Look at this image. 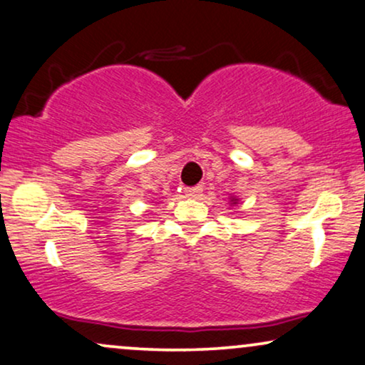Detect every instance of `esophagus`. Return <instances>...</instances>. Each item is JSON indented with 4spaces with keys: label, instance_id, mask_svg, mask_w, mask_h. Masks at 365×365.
<instances>
[{
    "label": "esophagus",
    "instance_id": "34e87169",
    "mask_svg": "<svg viewBox=\"0 0 365 365\" xmlns=\"http://www.w3.org/2000/svg\"><path fill=\"white\" fill-rule=\"evenodd\" d=\"M202 194V187H192V188H185V195L190 197V199H197Z\"/></svg>",
    "mask_w": 365,
    "mask_h": 365
}]
</instances>
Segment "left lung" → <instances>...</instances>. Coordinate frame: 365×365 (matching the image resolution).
Wrapping results in <instances>:
<instances>
[{
    "mask_svg": "<svg viewBox=\"0 0 365 365\" xmlns=\"http://www.w3.org/2000/svg\"><path fill=\"white\" fill-rule=\"evenodd\" d=\"M231 204H238V199H236V197H231Z\"/></svg>",
    "mask_w": 365,
    "mask_h": 365,
    "instance_id": "1",
    "label": "left lung"
}]
</instances>
